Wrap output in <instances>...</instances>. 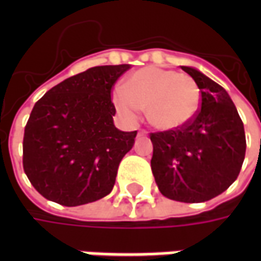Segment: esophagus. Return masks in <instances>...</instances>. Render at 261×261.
Wrapping results in <instances>:
<instances>
[{
  "instance_id": "esophagus-1",
  "label": "esophagus",
  "mask_w": 261,
  "mask_h": 261,
  "mask_svg": "<svg viewBox=\"0 0 261 261\" xmlns=\"http://www.w3.org/2000/svg\"><path fill=\"white\" fill-rule=\"evenodd\" d=\"M147 134H148L147 131L141 130V131H140V133H138V137H145V136H147Z\"/></svg>"
}]
</instances>
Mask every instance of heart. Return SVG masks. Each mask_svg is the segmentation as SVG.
Listing matches in <instances>:
<instances>
[{
	"mask_svg": "<svg viewBox=\"0 0 261 261\" xmlns=\"http://www.w3.org/2000/svg\"><path fill=\"white\" fill-rule=\"evenodd\" d=\"M200 88L192 76L173 69L147 67L131 74L113 93L120 113L133 119L137 109L158 130H173L194 117L200 108Z\"/></svg>",
	"mask_w": 261,
	"mask_h": 261,
	"instance_id": "heart-1",
	"label": "heart"
}]
</instances>
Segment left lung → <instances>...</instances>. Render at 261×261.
Listing matches in <instances>:
<instances>
[{"label": "left lung", "mask_w": 261, "mask_h": 261, "mask_svg": "<svg viewBox=\"0 0 261 261\" xmlns=\"http://www.w3.org/2000/svg\"><path fill=\"white\" fill-rule=\"evenodd\" d=\"M201 92V108L175 130L152 133L151 169L159 192L181 202L208 201L236 180L246 152L245 128L224 88L181 67Z\"/></svg>", "instance_id": "1"}]
</instances>
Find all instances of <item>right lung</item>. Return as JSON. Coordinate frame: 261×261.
<instances>
[{
  "mask_svg": "<svg viewBox=\"0 0 261 261\" xmlns=\"http://www.w3.org/2000/svg\"><path fill=\"white\" fill-rule=\"evenodd\" d=\"M130 64L92 67L39 99L23 136V170L44 198L65 207L112 192L137 131L114 127L112 88Z\"/></svg>",
  "mask_w": 261,
  "mask_h": 261,
  "instance_id": "right-lung-1",
  "label": "right lung"
}]
</instances>
